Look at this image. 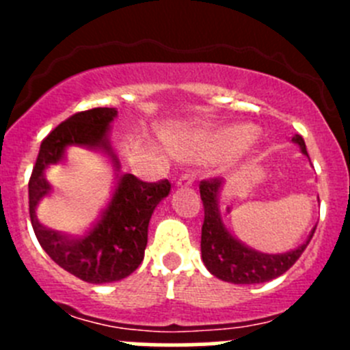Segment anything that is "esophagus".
I'll return each mask as SVG.
<instances>
[{"label":"esophagus","mask_w":350,"mask_h":350,"mask_svg":"<svg viewBox=\"0 0 350 350\" xmlns=\"http://www.w3.org/2000/svg\"><path fill=\"white\" fill-rule=\"evenodd\" d=\"M193 183H195V178H193V174H183L181 178L176 181V186H178V188H186V186H191Z\"/></svg>","instance_id":"obj_1"}]
</instances>
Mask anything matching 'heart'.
Listing matches in <instances>:
<instances>
[{"label": "heart", "mask_w": 350, "mask_h": 350, "mask_svg": "<svg viewBox=\"0 0 350 350\" xmlns=\"http://www.w3.org/2000/svg\"><path fill=\"white\" fill-rule=\"evenodd\" d=\"M250 140V132L243 126H232V129H221L208 137V147L213 150H224L237 144H245Z\"/></svg>", "instance_id": "1"}]
</instances>
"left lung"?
Here are the masks:
<instances>
[{
	"instance_id": "8db88e82",
	"label": "left lung",
	"mask_w": 350,
	"mask_h": 350,
	"mask_svg": "<svg viewBox=\"0 0 350 350\" xmlns=\"http://www.w3.org/2000/svg\"><path fill=\"white\" fill-rule=\"evenodd\" d=\"M293 144L299 147L301 154L306 152L305 140L295 135ZM224 188L221 179L201 183L200 193L204 208V221L201 227V259L204 267L215 278L234 284H259L284 274L312 241L313 232L305 242L296 249L283 254H264L242 242L237 235L225 225L220 211V193Z\"/></svg>"
}]
</instances>
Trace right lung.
<instances>
[{
    "label": "right lung",
    "mask_w": 350,
    "mask_h": 350,
    "mask_svg": "<svg viewBox=\"0 0 350 350\" xmlns=\"http://www.w3.org/2000/svg\"><path fill=\"white\" fill-rule=\"evenodd\" d=\"M116 115V108H93L55 126L42 142L28 183L30 220L38 243L62 269L91 284L115 283L140 266L150 217L171 191L167 179L150 185L122 171V161L109 139ZM69 146H84L101 154L113 172L109 203L90 230L79 238L45 228L36 217L38 203L53 191L44 171L49 165L64 163Z\"/></svg>",
    "instance_id": "right-lung-1"
}]
</instances>
